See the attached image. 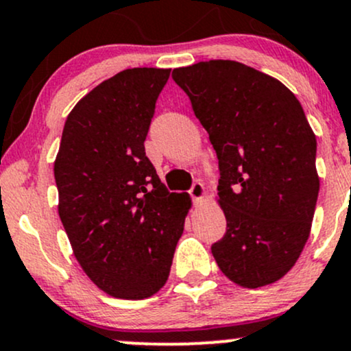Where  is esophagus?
Listing matches in <instances>:
<instances>
[{
	"label": "esophagus",
	"instance_id": "1",
	"mask_svg": "<svg viewBox=\"0 0 351 351\" xmlns=\"http://www.w3.org/2000/svg\"><path fill=\"white\" fill-rule=\"evenodd\" d=\"M189 193H191V195H192L193 202H195V204H199V202L204 200V197H205V187H204V184L195 182V184L192 185V189H191V191H189Z\"/></svg>",
	"mask_w": 351,
	"mask_h": 351
}]
</instances>
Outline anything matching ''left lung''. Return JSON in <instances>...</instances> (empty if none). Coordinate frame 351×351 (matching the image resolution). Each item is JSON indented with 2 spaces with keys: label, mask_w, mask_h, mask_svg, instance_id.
I'll use <instances>...</instances> for the list:
<instances>
[{
  "label": "left lung",
  "mask_w": 351,
  "mask_h": 351,
  "mask_svg": "<svg viewBox=\"0 0 351 351\" xmlns=\"http://www.w3.org/2000/svg\"><path fill=\"white\" fill-rule=\"evenodd\" d=\"M220 167L226 233L212 246L230 281L256 289L284 278L311 234L320 180L317 141L295 95L234 60L174 69Z\"/></svg>",
  "instance_id": "left-lung-1"
}]
</instances>
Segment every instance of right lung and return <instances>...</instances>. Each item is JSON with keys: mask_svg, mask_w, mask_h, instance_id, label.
<instances>
[{"mask_svg": "<svg viewBox=\"0 0 351 351\" xmlns=\"http://www.w3.org/2000/svg\"><path fill=\"white\" fill-rule=\"evenodd\" d=\"M171 69H126L73 106L53 162L59 217L73 256L98 289L151 298L171 273L192 207L169 193L144 151Z\"/></svg>", "mask_w": 351, "mask_h": 351, "instance_id": "add662e5", "label": "right lung"}]
</instances>
